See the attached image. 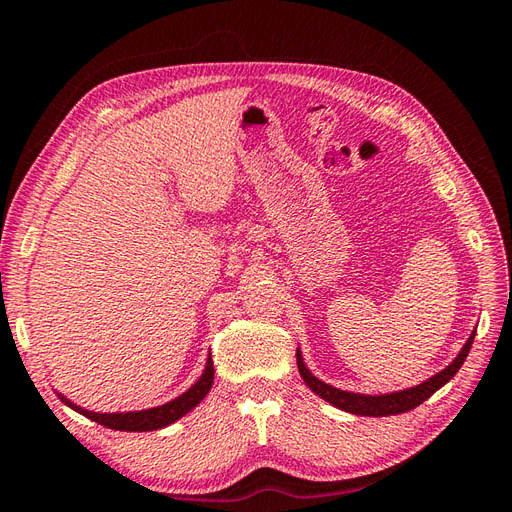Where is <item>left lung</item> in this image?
I'll list each match as a JSON object with an SVG mask.
<instances>
[{"mask_svg":"<svg viewBox=\"0 0 512 512\" xmlns=\"http://www.w3.org/2000/svg\"><path fill=\"white\" fill-rule=\"evenodd\" d=\"M476 331L470 335V339L466 342V346L461 348V352L457 354V359L448 365L446 369H442L440 374L431 376L429 380H425L423 384L412 386V389L399 391V393H391V395H359V393H348V391H339L331 384H324L322 380H318L316 376H312L301 359V352H297V363H299V374L305 380V384L312 389L316 395H320L324 401H329L335 408L346 410L350 414H361V416H391V414H401L414 410L416 406H421L425 399H429L433 393L451 380L459 367L466 361V356L472 348Z\"/></svg>","mask_w":512,"mask_h":512,"instance_id":"1","label":"left lung"}]
</instances>
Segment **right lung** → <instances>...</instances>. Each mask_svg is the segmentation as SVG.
Returning <instances> with one entry per match:
<instances>
[{"mask_svg": "<svg viewBox=\"0 0 512 512\" xmlns=\"http://www.w3.org/2000/svg\"><path fill=\"white\" fill-rule=\"evenodd\" d=\"M213 384V361L211 354L207 359V367L203 371V376L198 378V382L194 386H190V391H185L183 395H179L177 399L168 401L164 406L151 408V410H141V412H117V414H98V412H89L83 410L79 406L70 404L68 399H64L70 408H74L79 414L91 418L108 429H117V431H153V429H162L170 423H175L177 418H181L183 414H188L192 408H196L200 401L205 399V395L209 393Z\"/></svg>", "mask_w": 512, "mask_h": 512, "instance_id": "obj_1", "label": "right lung"}]
</instances>
